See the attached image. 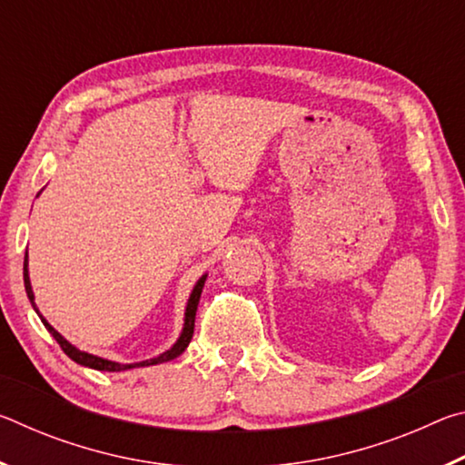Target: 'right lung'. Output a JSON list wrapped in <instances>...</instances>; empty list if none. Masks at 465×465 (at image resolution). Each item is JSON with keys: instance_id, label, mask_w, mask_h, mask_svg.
Returning <instances> with one entry per match:
<instances>
[{"instance_id": "1", "label": "right lung", "mask_w": 465, "mask_h": 465, "mask_svg": "<svg viewBox=\"0 0 465 465\" xmlns=\"http://www.w3.org/2000/svg\"><path fill=\"white\" fill-rule=\"evenodd\" d=\"M38 196V194H36ZM204 281H207V274H203V277L196 281V285L193 289L191 297H188V303H186V312H184V328L183 332H180L178 341L174 342V346L172 349H168L166 352H162L160 357H153V359H147V361H141V363H116V361H108V359H102V357H96V355H90V352H84L80 349H75V346L65 341L57 330H54L49 322H46L41 313H38V308L35 305V293H33V285H30V277H28V252L25 254V287H26V293H28V299L30 303H33V308L36 310L38 318H41V322L45 324V328L49 330V332L53 334L54 341L59 342V346L63 349V352L65 355L75 361V363H80L84 367H90V369H98V371H127V369H135V367H149V365H157V363H166V361H172L176 359L178 355H183L184 349L188 346V342H191L193 338V332H194V316H196V308H199V299H201V293H203V287H204Z\"/></svg>"}]
</instances>
